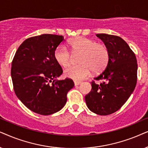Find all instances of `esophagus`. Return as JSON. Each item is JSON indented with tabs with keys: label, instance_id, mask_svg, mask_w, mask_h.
Returning a JSON list of instances; mask_svg holds the SVG:
<instances>
[{
	"label": "esophagus",
	"instance_id": "34e87169",
	"mask_svg": "<svg viewBox=\"0 0 148 148\" xmlns=\"http://www.w3.org/2000/svg\"><path fill=\"white\" fill-rule=\"evenodd\" d=\"M80 84H81V82L80 81H74V85L75 86L79 85Z\"/></svg>",
	"mask_w": 148,
	"mask_h": 148
}]
</instances>
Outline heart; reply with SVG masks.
Segmentation results:
<instances>
[{
  "label": "heart",
  "mask_w": 148,
  "mask_h": 148,
  "mask_svg": "<svg viewBox=\"0 0 148 148\" xmlns=\"http://www.w3.org/2000/svg\"><path fill=\"white\" fill-rule=\"evenodd\" d=\"M71 52L80 53L76 66H71L65 70V76L74 80L88 78L94 72H99L107 66L110 59V51L103 43L97 42L92 39L78 36L68 41ZM64 45H60L54 51V58L57 63L64 68L72 63V53Z\"/></svg>",
  "instance_id": "1"
}]
</instances>
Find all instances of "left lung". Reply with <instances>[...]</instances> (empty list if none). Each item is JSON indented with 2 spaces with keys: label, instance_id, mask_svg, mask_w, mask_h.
<instances>
[{
  "label": "left lung",
  "instance_id": "left-lung-1",
  "mask_svg": "<svg viewBox=\"0 0 148 148\" xmlns=\"http://www.w3.org/2000/svg\"><path fill=\"white\" fill-rule=\"evenodd\" d=\"M96 36L108 47L110 59L105 70L90 82L91 91L85 96V101L91 112L99 115H109L118 111L135 89L137 58L121 37L106 34ZM95 80L102 82L97 84Z\"/></svg>",
  "mask_w": 148,
  "mask_h": 148
}]
</instances>
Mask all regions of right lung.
I'll use <instances>...</instances> for the list:
<instances>
[{
  "label": "right lung",
  "mask_w": 148,
  "mask_h": 148,
  "mask_svg": "<svg viewBox=\"0 0 148 148\" xmlns=\"http://www.w3.org/2000/svg\"><path fill=\"white\" fill-rule=\"evenodd\" d=\"M64 38L45 34L27 38L19 47L11 65V78L17 97L41 115L62 109L74 83L70 78L56 80L63 70L54 58V51Z\"/></svg>",
  "instance_id": "obj_1"
}]
</instances>
